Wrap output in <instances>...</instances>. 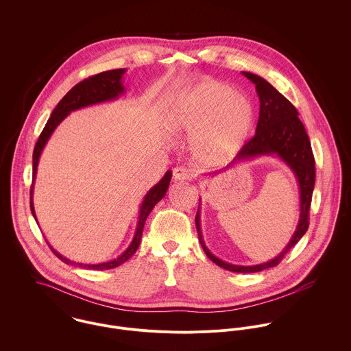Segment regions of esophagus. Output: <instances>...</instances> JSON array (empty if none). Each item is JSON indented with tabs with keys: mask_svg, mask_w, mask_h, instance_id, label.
I'll return each instance as SVG.
<instances>
[{
	"mask_svg": "<svg viewBox=\"0 0 351 351\" xmlns=\"http://www.w3.org/2000/svg\"><path fill=\"white\" fill-rule=\"evenodd\" d=\"M173 178L176 181H184V180H191L192 178V171L185 167V166H177L173 170Z\"/></svg>",
	"mask_w": 351,
	"mask_h": 351,
	"instance_id": "1",
	"label": "esophagus"
}]
</instances>
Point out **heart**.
I'll list each match as a JSON object with an SVG mask.
<instances>
[{"instance_id":"obj_1","label":"heart","mask_w":351,"mask_h":351,"mask_svg":"<svg viewBox=\"0 0 351 351\" xmlns=\"http://www.w3.org/2000/svg\"><path fill=\"white\" fill-rule=\"evenodd\" d=\"M167 123L171 131L192 136V152L200 162L220 166L242 150L254 123V109L230 85L206 80L176 100Z\"/></svg>"}]
</instances>
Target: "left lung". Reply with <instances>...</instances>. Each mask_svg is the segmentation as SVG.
Instances as JSON below:
<instances>
[{
	"mask_svg": "<svg viewBox=\"0 0 351 351\" xmlns=\"http://www.w3.org/2000/svg\"><path fill=\"white\" fill-rule=\"evenodd\" d=\"M255 85L258 97H259V119L255 130L254 138L242 147L234 160L227 166L230 167L235 162L246 160L259 155H277L280 156L295 173L299 189H300V219L296 227L293 237L291 238L288 246L274 259L267 261L261 265L254 266H238L223 262L216 258L210 251L206 249L200 228V204L196 213V227L199 232V241L201 247L205 251L206 256L215 262L217 266L234 271V273H256L269 267L277 266L288 251L293 249L296 243L306 232L309 226V206L312 200V192L315 186V158L311 149V142L306 135V131L299 119L298 109L292 102L287 100L276 88H273L266 80L252 73L243 71ZM226 170V169H224Z\"/></svg>",
	"mask_w": 351,
	"mask_h": 351,
	"instance_id": "left-lung-1",
	"label": "left lung"
}]
</instances>
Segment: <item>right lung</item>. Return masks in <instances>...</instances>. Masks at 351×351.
Here are the masks:
<instances>
[{"mask_svg":"<svg viewBox=\"0 0 351 351\" xmlns=\"http://www.w3.org/2000/svg\"><path fill=\"white\" fill-rule=\"evenodd\" d=\"M125 73V69H116V70H109V71H102L100 74L92 75L86 80H84L82 82L77 84L70 92H67V95L58 102V105L55 106V109L51 113L50 119L46 124V127L43 128L35 149H34V169H32V185H31V212L36 220V215H35V209H34V202H32V195H34V181L36 177V171H38V163H39V158L40 154L45 149L47 141L50 139L51 134L53 132V130L59 125V123L73 110L75 109H81L84 106H89L93 104H99L104 101H110L117 99L120 95H123L124 86L121 84V78L123 74ZM171 180V171L169 170L163 178L155 185L152 186L149 193L146 195L145 200L141 205V212H139V220H138V226H136V232L135 237L131 242V245L128 246V249L124 251L119 258L109 261V262H104V263H97V265H86V263H75L67 258H64L63 255H60L58 251L53 250L52 247L50 249L52 252L64 263L67 265H75L84 269H92V270H108V269H113L117 267L119 265L124 263L125 261H128L135 251L138 250L141 239H142V234H143V227L145 223L147 220V216L150 215L152 208L155 206V204H158L159 201L163 199V196L166 195V191L169 188Z\"/></svg>","mask_w":351,"mask_h":351,"instance_id":"obj_1","label":"right lung"}]
</instances>
